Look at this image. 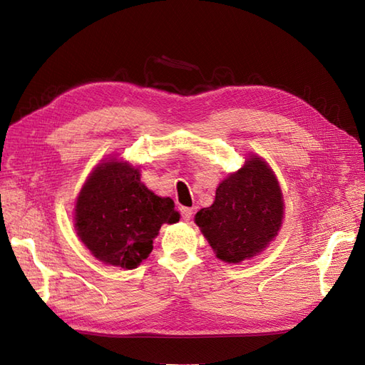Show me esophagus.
<instances>
[{
  "mask_svg": "<svg viewBox=\"0 0 365 365\" xmlns=\"http://www.w3.org/2000/svg\"><path fill=\"white\" fill-rule=\"evenodd\" d=\"M180 214H182L183 220L188 222L190 218L192 217V214H194V210H192V207H180Z\"/></svg>",
  "mask_w": 365,
  "mask_h": 365,
  "instance_id": "1",
  "label": "esophagus"
}]
</instances>
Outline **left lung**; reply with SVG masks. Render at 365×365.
Wrapping results in <instances>:
<instances>
[{
	"instance_id": "left-lung-1",
	"label": "left lung",
	"mask_w": 365,
	"mask_h": 365,
	"mask_svg": "<svg viewBox=\"0 0 365 365\" xmlns=\"http://www.w3.org/2000/svg\"><path fill=\"white\" fill-rule=\"evenodd\" d=\"M284 218V202L269 163L249 154L240 170L218 183L215 200L194 217L215 257L242 263L275 240Z\"/></svg>"
}]
</instances>
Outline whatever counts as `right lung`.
Listing matches in <instances>:
<instances>
[{"label": "right lung", "mask_w": 365, "mask_h": 365, "mask_svg": "<svg viewBox=\"0 0 365 365\" xmlns=\"http://www.w3.org/2000/svg\"><path fill=\"white\" fill-rule=\"evenodd\" d=\"M180 214L170 197H159L140 182L139 166L111 155L101 160L76 197L75 229L99 262L136 269L153 251L163 223Z\"/></svg>", "instance_id": "1"}]
</instances>
